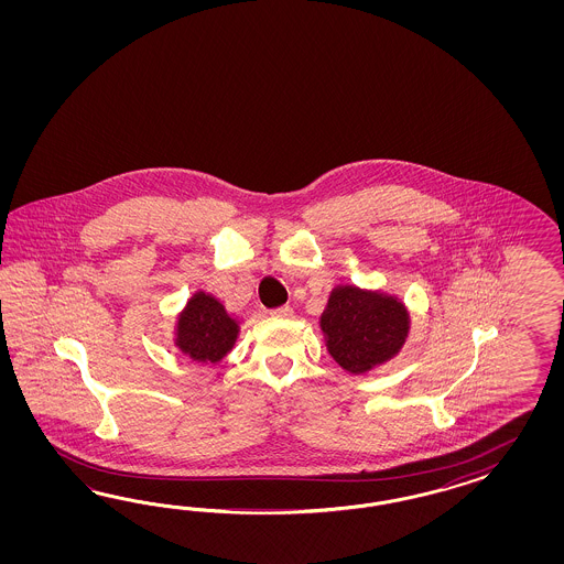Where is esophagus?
<instances>
[{
  "label": "esophagus",
  "instance_id": "1",
  "mask_svg": "<svg viewBox=\"0 0 564 564\" xmlns=\"http://www.w3.org/2000/svg\"><path fill=\"white\" fill-rule=\"evenodd\" d=\"M269 314H271V316H276V318H288V316L293 314V310H291L290 306H279L273 307Z\"/></svg>",
  "mask_w": 564,
  "mask_h": 564
}]
</instances>
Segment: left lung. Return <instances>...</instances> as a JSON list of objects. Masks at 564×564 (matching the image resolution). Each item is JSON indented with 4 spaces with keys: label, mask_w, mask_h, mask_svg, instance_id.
Segmentation results:
<instances>
[{
    "label": "left lung",
    "mask_w": 564,
    "mask_h": 564,
    "mask_svg": "<svg viewBox=\"0 0 564 564\" xmlns=\"http://www.w3.org/2000/svg\"><path fill=\"white\" fill-rule=\"evenodd\" d=\"M328 354L351 375H364L399 354L410 314L391 295L343 285L330 293L321 316Z\"/></svg>",
    "instance_id": "8db88e82"
}]
</instances>
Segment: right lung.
Instances as JSON below:
<instances>
[{"label":"right lung","mask_w":564,"mask_h":564,"mask_svg":"<svg viewBox=\"0 0 564 564\" xmlns=\"http://www.w3.org/2000/svg\"><path fill=\"white\" fill-rule=\"evenodd\" d=\"M238 323L225 312L221 302L198 291L180 314L175 345L196 361H219L238 339Z\"/></svg>","instance_id":"add662e5"}]
</instances>
